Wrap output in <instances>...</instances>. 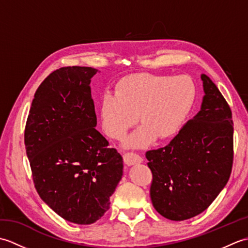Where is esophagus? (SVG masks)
Instances as JSON below:
<instances>
[{"instance_id":"34e87169","label":"esophagus","mask_w":248,"mask_h":248,"mask_svg":"<svg viewBox=\"0 0 248 248\" xmlns=\"http://www.w3.org/2000/svg\"><path fill=\"white\" fill-rule=\"evenodd\" d=\"M124 161L125 164L131 166V165L140 164V163L143 162V157L134 154V152H128V154L124 155Z\"/></svg>"}]
</instances>
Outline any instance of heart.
<instances>
[{
  "instance_id": "b5f03b06",
  "label": "heart",
  "mask_w": 248,
  "mask_h": 248,
  "mask_svg": "<svg viewBox=\"0 0 248 248\" xmlns=\"http://www.w3.org/2000/svg\"><path fill=\"white\" fill-rule=\"evenodd\" d=\"M195 98V84L186 76H127L116 84V93L103 94L100 103L102 129L109 138L123 140L139 121L141 125L125 145L145 148L156 139L167 140L180 132Z\"/></svg>"
}]
</instances>
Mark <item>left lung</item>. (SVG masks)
<instances>
[{
  "label": "left lung",
  "mask_w": 248,
  "mask_h": 248,
  "mask_svg": "<svg viewBox=\"0 0 248 248\" xmlns=\"http://www.w3.org/2000/svg\"><path fill=\"white\" fill-rule=\"evenodd\" d=\"M199 112L167 146L146 152L152 172L155 209L171 220L203 212L227 184L233 162V123L229 105L208 76Z\"/></svg>",
  "instance_id": "8db88e82"
}]
</instances>
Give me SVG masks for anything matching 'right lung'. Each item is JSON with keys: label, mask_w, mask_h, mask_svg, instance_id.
Masks as SVG:
<instances>
[{"label": "right lung", "mask_w": 248, "mask_h": 248, "mask_svg": "<svg viewBox=\"0 0 248 248\" xmlns=\"http://www.w3.org/2000/svg\"><path fill=\"white\" fill-rule=\"evenodd\" d=\"M92 67H62L35 93L24 131L40 198L68 222L89 225L109 209L123 156L96 130Z\"/></svg>", "instance_id": "obj_1"}]
</instances>
